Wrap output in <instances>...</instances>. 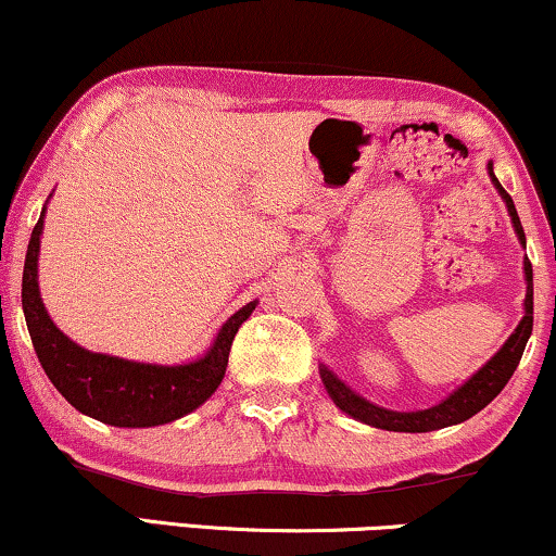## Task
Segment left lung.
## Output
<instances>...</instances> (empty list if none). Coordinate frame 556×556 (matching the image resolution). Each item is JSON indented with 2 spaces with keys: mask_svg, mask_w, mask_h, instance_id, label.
<instances>
[{
  "mask_svg": "<svg viewBox=\"0 0 556 556\" xmlns=\"http://www.w3.org/2000/svg\"><path fill=\"white\" fill-rule=\"evenodd\" d=\"M488 174L493 187L501 194V200L508 207L513 230H516L518 241L526 249V233L521 220H518L516 205H513L510 194L505 192L501 181H497L493 172V161H488ZM523 279H526V300H523V318L518 323L516 330L508 336V341L503 343L501 349L490 356L488 362L482 364L480 369L475 371L467 382H462L459 388L435 403L431 407H424V410H390V407H382L377 403H369L367 397H362L359 392L349 388L339 375H333L326 364H320V379L323 388H326L328 397L333 400L339 410L346 413L359 424H367L371 428H382V431H397V433H426V431H439V428L456 426L462 420L472 418L475 413H480L484 405L493 403V400L501 395V390L508 384V379L516 371L518 362H521L526 343H529L531 328H533V269L529 258H523Z\"/></svg>",
  "mask_w": 556,
  "mask_h": 556,
  "instance_id": "obj_1",
  "label": "left lung"
}]
</instances>
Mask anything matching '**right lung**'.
<instances>
[{"label": "right lung", "mask_w": 556, "mask_h": 556, "mask_svg": "<svg viewBox=\"0 0 556 556\" xmlns=\"http://www.w3.org/2000/svg\"><path fill=\"white\" fill-rule=\"evenodd\" d=\"M51 200V194H48ZM46 200V202H48ZM46 205L27 243L23 271V313L27 330L48 379L84 416L117 428H151L179 420L213 397L228 367V354L243 320L256 311L258 300L217 328L213 343L202 356L181 364H149L123 356L89 351L68 339L48 315L38 285L40 236Z\"/></svg>", "instance_id": "add662e5"}]
</instances>
